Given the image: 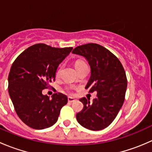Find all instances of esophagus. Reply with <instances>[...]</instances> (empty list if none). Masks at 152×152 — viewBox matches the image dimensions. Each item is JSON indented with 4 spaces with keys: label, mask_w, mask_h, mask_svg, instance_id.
<instances>
[{
    "label": "esophagus",
    "mask_w": 152,
    "mask_h": 152,
    "mask_svg": "<svg viewBox=\"0 0 152 152\" xmlns=\"http://www.w3.org/2000/svg\"><path fill=\"white\" fill-rule=\"evenodd\" d=\"M67 101H68V102H70V103H72V102H75V101H76V99H74L73 98H72V97H68V98H67Z\"/></svg>",
    "instance_id": "34e87169"
}]
</instances>
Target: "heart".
<instances>
[{"mask_svg":"<svg viewBox=\"0 0 152 152\" xmlns=\"http://www.w3.org/2000/svg\"><path fill=\"white\" fill-rule=\"evenodd\" d=\"M86 63L84 61L81 60V59H79V60L76 61V62H75V67H76V70H78L79 68H80L81 67L84 66V65H85ZM62 66H60L59 67V69L57 70V71H56V76H59V75L61 74V73H62ZM71 89L72 87H67L66 89V90L67 92H69V93H70L71 92Z\"/></svg>","mask_w":152,"mask_h":152,"instance_id":"obj_1","label":"heart"}]
</instances>
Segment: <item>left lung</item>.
<instances>
[{
    "mask_svg": "<svg viewBox=\"0 0 152 152\" xmlns=\"http://www.w3.org/2000/svg\"><path fill=\"white\" fill-rule=\"evenodd\" d=\"M73 53L85 56L90 66L91 76L85 89L97 92L93 102L82 98L83 110L76 114L78 122L86 129L98 131L107 128L123 105L127 87L125 70L117 56L96 43L79 45Z\"/></svg>",
    "mask_w": 152,
    "mask_h": 152,
    "instance_id": "1",
    "label": "left lung"
}]
</instances>
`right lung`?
Instances as JSON below:
<instances>
[{
  "instance_id": "right-lung-1",
  "label": "right lung",
  "mask_w": 152,
  "mask_h": 152,
  "mask_svg": "<svg viewBox=\"0 0 152 152\" xmlns=\"http://www.w3.org/2000/svg\"><path fill=\"white\" fill-rule=\"evenodd\" d=\"M72 47L54 48L43 43L31 45L16 58L8 77V90L15 112L24 124L34 129L56 123L67 98L61 93L50 99L42 91L55 81L59 64Z\"/></svg>"
}]
</instances>
